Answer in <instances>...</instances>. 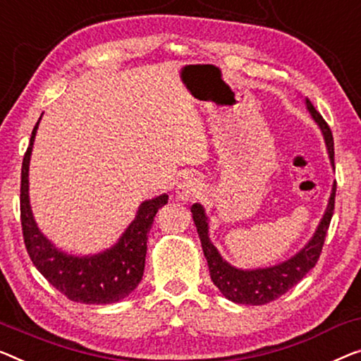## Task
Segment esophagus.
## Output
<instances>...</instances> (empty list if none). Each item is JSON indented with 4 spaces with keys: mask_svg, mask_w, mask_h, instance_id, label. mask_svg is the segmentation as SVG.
I'll use <instances>...</instances> for the list:
<instances>
[{
    "mask_svg": "<svg viewBox=\"0 0 361 361\" xmlns=\"http://www.w3.org/2000/svg\"><path fill=\"white\" fill-rule=\"evenodd\" d=\"M202 191V186L201 183H199L196 178H192V176H186V178H183L181 183L176 188V197L180 199L181 202H192L196 197H199Z\"/></svg>",
    "mask_w": 361,
    "mask_h": 361,
    "instance_id": "obj_1",
    "label": "esophagus"
}]
</instances>
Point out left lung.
Segmentation results:
<instances>
[{"label":"left lung","mask_w":361,"mask_h":361,"mask_svg":"<svg viewBox=\"0 0 361 361\" xmlns=\"http://www.w3.org/2000/svg\"><path fill=\"white\" fill-rule=\"evenodd\" d=\"M305 106L311 118H313V121L321 129V134L324 137V144L327 149V157H329L331 166L334 170V139H332L331 129L308 99H305ZM334 201L336 181L332 183L326 211L322 214L318 227H316L314 233L311 235V238L293 256L287 257L285 261L272 266L255 269L236 267L230 264L220 255L217 246L212 243L211 233H209V217L206 214V209L199 202L192 204V220H195L204 256H206L209 266V274H211V281L214 282L215 287L220 290V293L225 298L233 301V303L255 306L266 305L269 301L279 298L285 292H288L318 262L322 245H324L327 228H329L332 219V212H334Z\"/></svg>","instance_id":"obj_1"}]
</instances>
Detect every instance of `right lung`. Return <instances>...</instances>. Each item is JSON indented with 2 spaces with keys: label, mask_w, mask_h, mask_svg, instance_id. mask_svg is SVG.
Instances as JSON below:
<instances>
[{
  "label": "right lung",
  "mask_w": 361,
  "mask_h": 361,
  "mask_svg": "<svg viewBox=\"0 0 361 361\" xmlns=\"http://www.w3.org/2000/svg\"><path fill=\"white\" fill-rule=\"evenodd\" d=\"M40 120L42 116L32 131L20 173V222L27 252L37 271L69 300L85 305L116 303L131 295L141 282L146 266L147 233L155 214L169 202V195L164 192L139 204L131 224L110 248L82 256L58 248L39 228L29 196L30 157Z\"/></svg>",
  "instance_id": "add662e5"
}]
</instances>
